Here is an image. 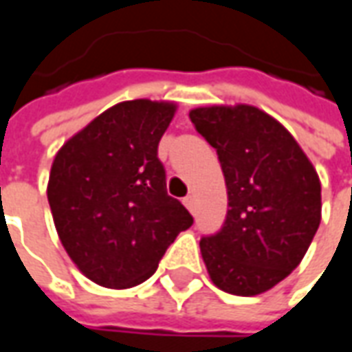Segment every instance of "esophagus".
<instances>
[{"instance_id": "obj_1", "label": "esophagus", "mask_w": 352, "mask_h": 352, "mask_svg": "<svg viewBox=\"0 0 352 352\" xmlns=\"http://www.w3.org/2000/svg\"><path fill=\"white\" fill-rule=\"evenodd\" d=\"M183 204L186 206V210L190 211V213H196V200H194V196H186L183 200Z\"/></svg>"}]
</instances>
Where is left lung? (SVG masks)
<instances>
[{
    "mask_svg": "<svg viewBox=\"0 0 352 352\" xmlns=\"http://www.w3.org/2000/svg\"><path fill=\"white\" fill-rule=\"evenodd\" d=\"M217 151L228 210L217 234L200 240L211 282L232 296H259L305 257L322 217L320 179L284 125L259 108L190 110Z\"/></svg>",
    "mask_w": 352,
    "mask_h": 352,
    "instance_id": "8db88e82",
    "label": "left lung"
}]
</instances>
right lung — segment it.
I'll return each instance as SVG.
<instances>
[{"label":"right lung","mask_w":352,"mask_h":352,"mask_svg":"<svg viewBox=\"0 0 352 352\" xmlns=\"http://www.w3.org/2000/svg\"><path fill=\"white\" fill-rule=\"evenodd\" d=\"M166 100H125L104 110L56 152L47 200L74 265L95 284H142L181 230L192 225L168 196L158 142L175 116Z\"/></svg>","instance_id":"obj_1"}]
</instances>
